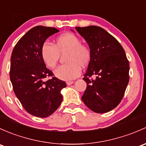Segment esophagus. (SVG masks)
<instances>
[{
    "instance_id": "esophagus-1",
    "label": "esophagus",
    "mask_w": 146,
    "mask_h": 146,
    "mask_svg": "<svg viewBox=\"0 0 146 146\" xmlns=\"http://www.w3.org/2000/svg\"><path fill=\"white\" fill-rule=\"evenodd\" d=\"M73 81H67L66 82V85H72V84H73Z\"/></svg>"
}]
</instances>
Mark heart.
Returning a JSON list of instances; mask_svg holds the SVG:
<instances>
[{
  "instance_id": "obj_1",
  "label": "heart",
  "mask_w": 146,
  "mask_h": 146,
  "mask_svg": "<svg viewBox=\"0 0 146 146\" xmlns=\"http://www.w3.org/2000/svg\"><path fill=\"white\" fill-rule=\"evenodd\" d=\"M67 52L65 61L67 64L58 67L54 71V76L62 80L76 78L81 73V68L90 64L92 52L90 47L81 43L79 37L71 33H65L56 38L54 45L44 42L40 49L42 61L47 66L54 68L57 64L61 54Z\"/></svg>"
}]
</instances>
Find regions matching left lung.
<instances>
[{
    "instance_id": "8db88e82",
    "label": "left lung",
    "mask_w": 146,
    "mask_h": 146,
    "mask_svg": "<svg viewBox=\"0 0 146 146\" xmlns=\"http://www.w3.org/2000/svg\"><path fill=\"white\" fill-rule=\"evenodd\" d=\"M87 41L92 58L83 80L87 88L82 100L92 111L109 112L117 107L129 80V64L125 50L109 33L96 26L76 27ZM96 76L94 80L88 78Z\"/></svg>"
}]
</instances>
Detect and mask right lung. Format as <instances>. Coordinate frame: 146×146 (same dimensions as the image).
Here are the masks:
<instances>
[{"label":"right lung","mask_w":146,"mask_h":146,"mask_svg":"<svg viewBox=\"0 0 146 146\" xmlns=\"http://www.w3.org/2000/svg\"><path fill=\"white\" fill-rule=\"evenodd\" d=\"M57 32L54 27H33L12 52L10 77L14 92L24 109L38 117H47L56 111L62 101L61 90L66 87L64 81L53 77L40 54L42 44ZM49 76L53 78L45 81Z\"/></svg>","instance_id":"obj_1"}]
</instances>
